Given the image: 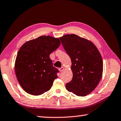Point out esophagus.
<instances>
[{"instance_id":"obj_1","label":"esophagus","mask_w":121,"mask_h":121,"mask_svg":"<svg viewBox=\"0 0 121 121\" xmlns=\"http://www.w3.org/2000/svg\"><path fill=\"white\" fill-rule=\"evenodd\" d=\"M59 71H63V70H64V67H61V68H59Z\"/></svg>"}]
</instances>
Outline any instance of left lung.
<instances>
[{
    "mask_svg": "<svg viewBox=\"0 0 121 121\" xmlns=\"http://www.w3.org/2000/svg\"><path fill=\"white\" fill-rule=\"evenodd\" d=\"M60 39L72 62L73 77L65 88L78 96L89 95L102 77L103 62L99 51L92 43L76 35H65Z\"/></svg>",
    "mask_w": 121,
    "mask_h": 121,
    "instance_id": "left-lung-1",
    "label": "left lung"
}]
</instances>
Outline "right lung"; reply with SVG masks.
<instances>
[{
	"instance_id": "1",
	"label": "right lung",
	"mask_w": 121,
	"mask_h": 121,
	"mask_svg": "<svg viewBox=\"0 0 121 121\" xmlns=\"http://www.w3.org/2000/svg\"><path fill=\"white\" fill-rule=\"evenodd\" d=\"M60 44L59 38L42 36L26 42L20 48L15 71L18 82L26 92L38 95L50 90L59 71L53 66L50 55Z\"/></svg>"
}]
</instances>
